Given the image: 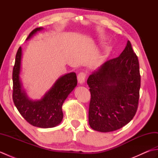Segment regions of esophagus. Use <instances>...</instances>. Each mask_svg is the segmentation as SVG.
<instances>
[{
  "label": "esophagus",
  "mask_w": 158,
  "mask_h": 158,
  "mask_svg": "<svg viewBox=\"0 0 158 158\" xmlns=\"http://www.w3.org/2000/svg\"><path fill=\"white\" fill-rule=\"evenodd\" d=\"M85 77H86V75L85 73H83V72L79 73L78 74V75H77V79H78V82L79 83H83L85 82Z\"/></svg>",
  "instance_id": "esophagus-1"
}]
</instances>
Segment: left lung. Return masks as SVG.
<instances>
[{
	"label": "left lung",
	"mask_w": 158,
	"mask_h": 158,
	"mask_svg": "<svg viewBox=\"0 0 158 158\" xmlns=\"http://www.w3.org/2000/svg\"><path fill=\"white\" fill-rule=\"evenodd\" d=\"M91 94L88 119L93 130L109 132L133 119L139 105L140 75L130 42L117 58L109 60L88 77Z\"/></svg>",
	"instance_id": "1"
}]
</instances>
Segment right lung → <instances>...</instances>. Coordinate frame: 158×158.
Segmentation results:
<instances>
[{
  "instance_id": "1",
  "label": "right lung",
  "mask_w": 158,
  "mask_h": 158,
  "mask_svg": "<svg viewBox=\"0 0 158 158\" xmlns=\"http://www.w3.org/2000/svg\"><path fill=\"white\" fill-rule=\"evenodd\" d=\"M41 29L36 28L33 30L27 39ZM21 58L22 48L19 47L15 56L12 75L13 100L16 108L26 122L32 126L43 128L58 126L63 118V102L77 84L76 74L70 73L61 77L41 100L32 101L28 99L20 83Z\"/></svg>"
}]
</instances>
